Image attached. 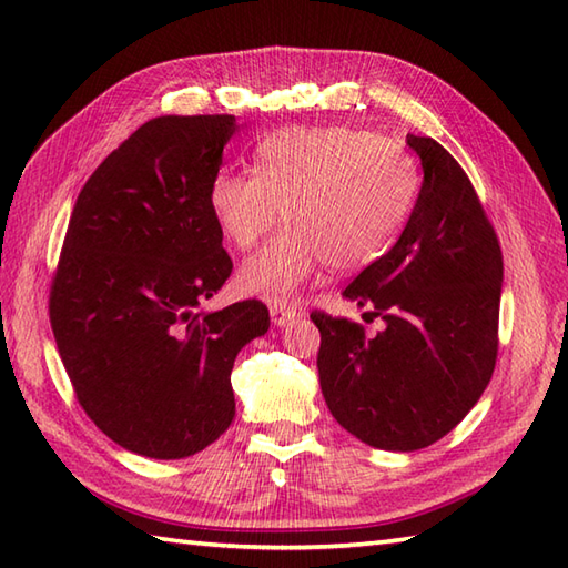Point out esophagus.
I'll return each mask as SVG.
<instances>
[{
	"instance_id": "esophagus-1",
	"label": "esophagus",
	"mask_w": 568,
	"mask_h": 568,
	"mask_svg": "<svg viewBox=\"0 0 568 568\" xmlns=\"http://www.w3.org/2000/svg\"><path fill=\"white\" fill-rule=\"evenodd\" d=\"M297 317V310L295 307H287V305H271V320L275 327H285V324H291Z\"/></svg>"
}]
</instances>
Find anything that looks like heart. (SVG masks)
<instances>
[{
	"label": "heart",
	"instance_id": "b5f03b06",
	"mask_svg": "<svg viewBox=\"0 0 568 568\" xmlns=\"http://www.w3.org/2000/svg\"><path fill=\"white\" fill-rule=\"evenodd\" d=\"M417 165L400 143L356 126H287L253 151V173L220 171L210 210L229 244L251 248L283 207L287 232L241 263L239 293L285 305L329 263L354 273L400 234L417 195Z\"/></svg>",
	"mask_w": 568,
	"mask_h": 568
}]
</instances>
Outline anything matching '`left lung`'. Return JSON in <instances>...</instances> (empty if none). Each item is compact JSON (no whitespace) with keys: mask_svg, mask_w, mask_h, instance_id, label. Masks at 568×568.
<instances>
[{"mask_svg":"<svg viewBox=\"0 0 568 568\" xmlns=\"http://www.w3.org/2000/svg\"><path fill=\"white\" fill-rule=\"evenodd\" d=\"M422 187L395 246L348 283L383 329L312 312L329 413L356 439L415 452L478 403L496 368L503 253L474 185L434 139L407 134Z\"/></svg>","mask_w":568,"mask_h":568,"instance_id":"obj_1","label":"left lung"}]
</instances>
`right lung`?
I'll return each mask as SVG.
<instances>
[{
  "label": "right lung",
  "instance_id": "1",
  "mask_svg": "<svg viewBox=\"0 0 568 568\" xmlns=\"http://www.w3.org/2000/svg\"><path fill=\"white\" fill-rule=\"evenodd\" d=\"M232 114L155 116L80 190L51 285L58 354L84 413L126 452L185 458L236 415V354L271 327L244 300L197 312L232 273L210 183Z\"/></svg>",
  "mask_w": 568,
  "mask_h": 568
}]
</instances>
